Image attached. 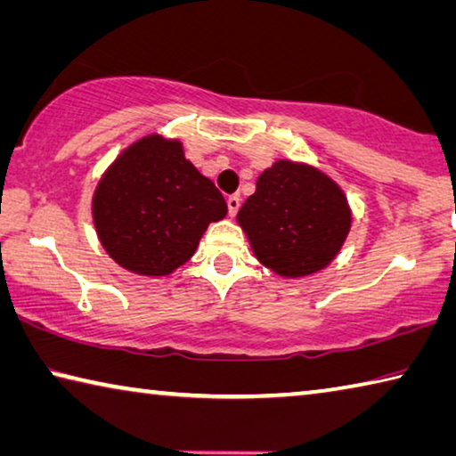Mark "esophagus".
Returning a JSON list of instances; mask_svg holds the SVG:
<instances>
[{
	"label": "esophagus",
	"instance_id": "1",
	"mask_svg": "<svg viewBox=\"0 0 456 456\" xmlns=\"http://www.w3.org/2000/svg\"><path fill=\"white\" fill-rule=\"evenodd\" d=\"M240 205H241V199L237 197V194H231V197L227 199V207H229V215L235 216V213L240 211Z\"/></svg>",
	"mask_w": 456,
	"mask_h": 456
}]
</instances>
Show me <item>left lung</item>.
Returning <instances> with one entry per match:
<instances>
[{
	"mask_svg": "<svg viewBox=\"0 0 456 456\" xmlns=\"http://www.w3.org/2000/svg\"><path fill=\"white\" fill-rule=\"evenodd\" d=\"M257 262L281 278L321 272L338 256L353 213L335 180L313 164L273 162L237 213Z\"/></svg>",
	"mask_w": 456,
	"mask_h": 456,
	"instance_id": "left-lung-1",
	"label": "left lung"
}]
</instances>
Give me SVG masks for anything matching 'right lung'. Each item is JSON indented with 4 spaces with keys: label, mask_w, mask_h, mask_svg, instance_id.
<instances>
[{
    "label": "right lung",
    "mask_w": 456,
    "mask_h": 456,
    "mask_svg": "<svg viewBox=\"0 0 456 456\" xmlns=\"http://www.w3.org/2000/svg\"><path fill=\"white\" fill-rule=\"evenodd\" d=\"M93 225L115 264L140 276H170L192 257L227 202L211 178L186 160L183 142L142 135L101 175Z\"/></svg>",
    "instance_id": "right-lung-1"
}]
</instances>
